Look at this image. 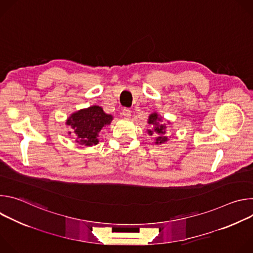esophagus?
<instances>
[{
  "label": "esophagus",
  "mask_w": 253,
  "mask_h": 253,
  "mask_svg": "<svg viewBox=\"0 0 253 253\" xmlns=\"http://www.w3.org/2000/svg\"><path fill=\"white\" fill-rule=\"evenodd\" d=\"M121 115L125 118H129L131 116V111L128 109V108H124V109H122L121 111Z\"/></svg>",
  "instance_id": "34e87169"
}]
</instances>
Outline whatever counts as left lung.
<instances>
[{
    "label": "left lung",
    "mask_w": 253,
    "mask_h": 253,
    "mask_svg": "<svg viewBox=\"0 0 253 253\" xmlns=\"http://www.w3.org/2000/svg\"><path fill=\"white\" fill-rule=\"evenodd\" d=\"M162 122V117H160L157 113H152L149 115L148 124H150L153 128L148 129L147 132L149 135H157L155 139V144H163L168 141V137L166 136V126L165 124H160Z\"/></svg>",
    "instance_id": "obj_1"
}]
</instances>
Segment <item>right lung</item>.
<instances>
[{
  "instance_id": "add662e5",
  "label": "right lung",
  "mask_w": 253,
  "mask_h": 253,
  "mask_svg": "<svg viewBox=\"0 0 253 253\" xmlns=\"http://www.w3.org/2000/svg\"><path fill=\"white\" fill-rule=\"evenodd\" d=\"M112 120V115L106 114L102 107L94 105L72 114L67 119L66 124L74 130L77 143L85 146H93L99 142L98 136L101 130L110 125Z\"/></svg>"
}]
</instances>
